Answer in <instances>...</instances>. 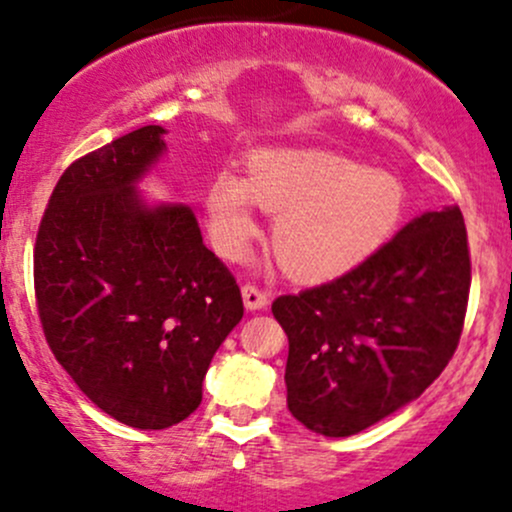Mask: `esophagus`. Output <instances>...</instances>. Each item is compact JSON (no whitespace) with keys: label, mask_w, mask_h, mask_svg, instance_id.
<instances>
[{"label":"esophagus","mask_w":512,"mask_h":512,"mask_svg":"<svg viewBox=\"0 0 512 512\" xmlns=\"http://www.w3.org/2000/svg\"><path fill=\"white\" fill-rule=\"evenodd\" d=\"M242 301H245V306L250 311H260L270 304V297H267V292H262L260 287H255V284H245V287H242Z\"/></svg>","instance_id":"1"}]
</instances>
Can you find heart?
Here are the masks:
<instances>
[{"mask_svg": "<svg viewBox=\"0 0 512 512\" xmlns=\"http://www.w3.org/2000/svg\"><path fill=\"white\" fill-rule=\"evenodd\" d=\"M252 203L274 215L272 252L304 282L338 277L380 250L400 225L407 191L397 176L326 149H265L245 181L218 174L206 193L215 245L228 255L255 235Z\"/></svg>", "mask_w": 512, "mask_h": 512, "instance_id": "b5f03b06", "label": "heart"}]
</instances>
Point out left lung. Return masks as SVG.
I'll list each match as a JSON object with an SVG mask.
<instances>
[{"instance_id":"obj_1","label":"left lung","mask_w":512,"mask_h":512,"mask_svg":"<svg viewBox=\"0 0 512 512\" xmlns=\"http://www.w3.org/2000/svg\"><path fill=\"white\" fill-rule=\"evenodd\" d=\"M469 287L464 215L446 206L343 277L274 299L289 412L311 432L351 437L417 400L459 346Z\"/></svg>"}]
</instances>
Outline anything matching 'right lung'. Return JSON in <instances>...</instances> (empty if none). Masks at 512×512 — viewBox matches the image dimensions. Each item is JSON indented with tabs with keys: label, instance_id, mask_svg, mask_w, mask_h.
<instances>
[{
	"label": "right lung",
	"instance_id": "1",
	"mask_svg": "<svg viewBox=\"0 0 512 512\" xmlns=\"http://www.w3.org/2000/svg\"><path fill=\"white\" fill-rule=\"evenodd\" d=\"M139 127L73 161L43 211L34 289L48 348L117 422L166 429L201 405L215 351L242 319L228 267L181 203L147 206L137 181L166 152Z\"/></svg>",
	"mask_w": 512,
	"mask_h": 512
}]
</instances>
